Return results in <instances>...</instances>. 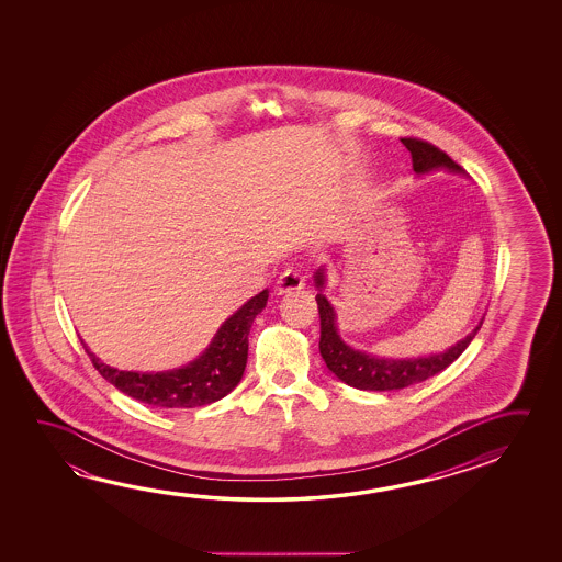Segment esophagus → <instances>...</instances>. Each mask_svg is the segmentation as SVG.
Wrapping results in <instances>:
<instances>
[{
    "label": "esophagus",
    "mask_w": 562,
    "mask_h": 562,
    "mask_svg": "<svg viewBox=\"0 0 562 562\" xmlns=\"http://www.w3.org/2000/svg\"><path fill=\"white\" fill-rule=\"evenodd\" d=\"M305 285V280L297 270L294 268H288L282 272V277L278 280L277 284V294H292V292H297V290H302Z\"/></svg>",
    "instance_id": "esophagus-1"
}]
</instances>
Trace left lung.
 I'll list each match as a JSON object with an SVG mask.
<instances>
[{"mask_svg":"<svg viewBox=\"0 0 562 562\" xmlns=\"http://www.w3.org/2000/svg\"><path fill=\"white\" fill-rule=\"evenodd\" d=\"M404 148L413 156V168L416 176L430 173L436 169H446L450 173H463V169L450 159L442 149L436 148L424 139L403 138ZM315 288L319 294L317 310L322 322V335H319V353L324 357L325 364L331 373L349 386L361 391H398L411 384H418L430 379L434 374L443 371L448 364H452L465 347L472 344L473 337L480 331L483 322L475 325L472 334L465 335L458 344L448 347L442 353L423 355V357H381V355L367 353L361 349H355L345 344L337 329V315L334 305L324 295L325 267H319L314 274Z\"/></svg>","mask_w":562,"mask_h":562,"instance_id":"left-lung-1","label":"left lung"}]
</instances>
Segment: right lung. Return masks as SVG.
I'll return each mask as SVG.
<instances>
[{"label":"right lung","instance_id":"1","mask_svg":"<svg viewBox=\"0 0 562 562\" xmlns=\"http://www.w3.org/2000/svg\"><path fill=\"white\" fill-rule=\"evenodd\" d=\"M268 290L250 297L223 322L207 349L188 364L169 371H120L102 363L85 345L90 361L109 383L139 403L156 408H198L221 401L243 379L248 357V334L267 305Z\"/></svg>","mask_w":562,"mask_h":562}]
</instances>
